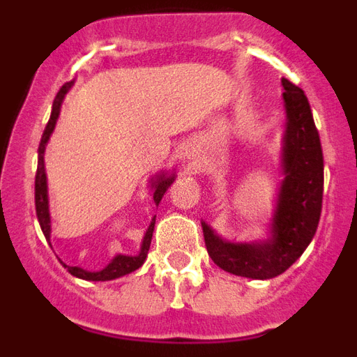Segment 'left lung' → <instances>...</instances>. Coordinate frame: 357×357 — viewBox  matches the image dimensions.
Segmentation results:
<instances>
[{
    "instance_id": "left-lung-1",
    "label": "left lung",
    "mask_w": 357,
    "mask_h": 357,
    "mask_svg": "<svg viewBox=\"0 0 357 357\" xmlns=\"http://www.w3.org/2000/svg\"><path fill=\"white\" fill-rule=\"evenodd\" d=\"M288 123L282 146L284 181L280 184L272 238L261 243H230L202 223L214 264L248 279H273L295 263L317 232L324 197V153L307 98L282 78Z\"/></svg>"
}]
</instances>
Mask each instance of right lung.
Wrapping results in <instances>:
<instances>
[{
    "label": "right lung",
    "mask_w": 357,
    "mask_h": 357,
    "mask_svg": "<svg viewBox=\"0 0 357 357\" xmlns=\"http://www.w3.org/2000/svg\"><path fill=\"white\" fill-rule=\"evenodd\" d=\"M73 82H68L61 87V91L56 93L55 100H53V109L52 116H50V121L46 125L43 132V137H40L39 143V162H37V173H36V211H37V220H39V225L43 229L44 238L50 239L52 236V222H50V207H48V184H46V172H44V150H46V143L50 141V135H52L53 128L56 125V119L61 114V105L64 102V96L68 94V91L71 89ZM175 181V175H157V178L151 181V188H153V202L155 206H159V202L162 200L166 189L173 184ZM153 227H155V218L151 220L150 227H148L146 234H144L143 243H141V252L137 255H116L114 259L110 261L103 270L100 272H87L80 266H68L64 264V268H68V272L71 275L78 277V279L84 280H112L118 279V277L127 275V273L134 272L137 268L143 266L144 259H146L148 250H150L151 236H153Z\"/></svg>",
    "instance_id": "obj_1"
}]
</instances>
